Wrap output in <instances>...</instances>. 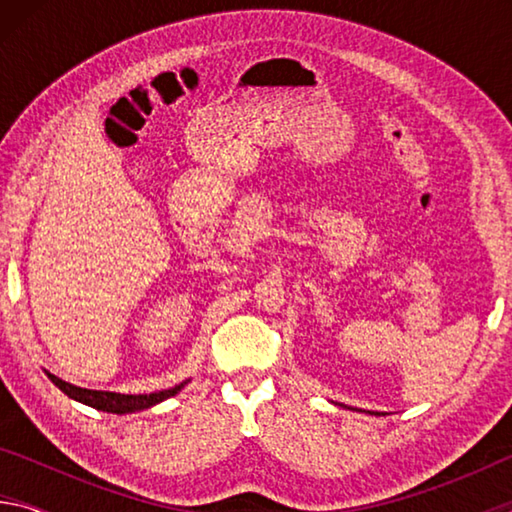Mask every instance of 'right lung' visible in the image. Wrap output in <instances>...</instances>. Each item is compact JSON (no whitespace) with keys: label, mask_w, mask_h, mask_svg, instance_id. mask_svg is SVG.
I'll use <instances>...</instances> for the list:
<instances>
[{"label":"right lung","mask_w":512,"mask_h":512,"mask_svg":"<svg viewBox=\"0 0 512 512\" xmlns=\"http://www.w3.org/2000/svg\"><path fill=\"white\" fill-rule=\"evenodd\" d=\"M47 377L54 381V384L67 397H72V400L88 404V406H92V409H99V411H106V413H117V415L151 409V406L169 400V397L176 395L180 388L187 384V381H183V384L173 386V388H169V391H158V393H149V395H121V393H110V391H90V388L67 384V381L58 379L56 375H51V372H47Z\"/></svg>","instance_id":"1"}]
</instances>
